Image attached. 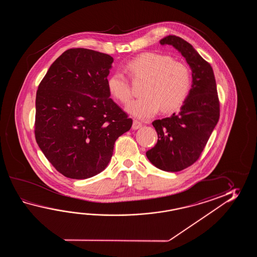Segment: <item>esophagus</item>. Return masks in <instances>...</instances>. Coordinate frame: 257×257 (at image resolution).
<instances>
[{"label": "esophagus", "mask_w": 257, "mask_h": 257, "mask_svg": "<svg viewBox=\"0 0 257 257\" xmlns=\"http://www.w3.org/2000/svg\"><path fill=\"white\" fill-rule=\"evenodd\" d=\"M142 123H141L140 121L138 120H134L133 121V124H132V128L133 130H138V128H140V127H142Z\"/></svg>", "instance_id": "esophagus-1"}]
</instances>
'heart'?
I'll list each match as a JSON object with an SVG mask.
<instances>
[{
	"label": "heart",
	"instance_id": "1",
	"mask_svg": "<svg viewBox=\"0 0 257 257\" xmlns=\"http://www.w3.org/2000/svg\"><path fill=\"white\" fill-rule=\"evenodd\" d=\"M125 69L133 81H144L140 92L142 97L131 102L126 107L127 112L138 118H150L156 115L160 108L164 113L178 109L191 92L189 67L168 55L146 52L128 61ZM107 89L121 104L131 101L130 82L119 71L108 77Z\"/></svg>",
	"mask_w": 257,
	"mask_h": 257
}]
</instances>
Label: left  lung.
I'll list each match as a JSON object with an SVG mask.
<instances>
[{
    "instance_id": "1",
    "label": "left lung",
    "mask_w": 257,
    "mask_h": 257,
    "mask_svg": "<svg viewBox=\"0 0 257 257\" xmlns=\"http://www.w3.org/2000/svg\"><path fill=\"white\" fill-rule=\"evenodd\" d=\"M160 43L173 46L186 59L191 68L192 89L179 112L153 121L158 142L146 156L159 169L179 172L199 158L218 123L219 101L212 67L191 44L172 35Z\"/></svg>"
}]
</instances>
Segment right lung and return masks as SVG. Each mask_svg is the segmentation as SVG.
I'll use <instances>...</instances> for the list:
<instances>
[{
	"label": "right lung",
	"instance_id": "obj_1",
	"mask_svg": "<svg viewBox=\"0 0 257 257\" xmlns=\"http://www.w3.org/2000/svg\"><path fill=\"white\" fill-rule=\"evenodd\" d=\"M114 59L87 49L66 50L49 67L36 97L35 136L61 175L86 179L109 164L115 142L132 119L110 98Z\"/></svg>",
	"mask_w": 257,
	"mask_h": 257
}]
</instances>
